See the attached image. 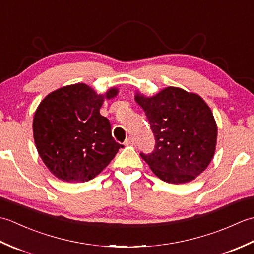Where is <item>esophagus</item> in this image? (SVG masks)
Segmentation results:
<instances>
[{
  "instance_id": "obj_1",
  "label": "esophagus",
  "mask_w": 254,
  "mask_h": 254,
  "mask_svg": "<svg viewBox=\"0 0 254 254\" xmlns=\"http://www.w3.org/2000/svg\"><path fill=\"white\" fill-rule=\"evenodd\" d=\"M126 145H134V138L132 136L127 137V141H126Z\"/></svg>"
}]
</instances>
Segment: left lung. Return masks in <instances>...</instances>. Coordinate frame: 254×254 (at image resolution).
I'll use <instances>...</instances> for the list:
<instances>
[{"label": "left lung", "mask_w": 254, "mask_h": 254, "mask_svg": "<svg viewBox=\"0 0 254 254\" xmlns=\"http://www.w3.org/2000/svg\"><path fill=\"white\" fill-rule=\"evenodd\" d=\"M155 136V149L141 157L159 179L186 183L207 168L215 154L217 126L209 107L196 94L167 87L153 97L136 93Z\"/></svg>", "instance_id": "1"}]
</instances>
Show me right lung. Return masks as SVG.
Instances as JSON below:
<instances>
[{"mask_svg":"<svg viewBox=\"0 0 254 254\" xmlns=\"http://www.w3.org/2000/svg\"><path fill=\"white\" fill-rule=\"evenodd\" d=\"M117 94V88L98 95L86 84H74L52 91L38 106L32 122L36 147L58 179H94L123 147L112 137L109 120L99 112L104 100Z\"/></svg>","mask_w":254,"mask_h":254,"instance_id":"1","label":"right lung"}]
</instances>
